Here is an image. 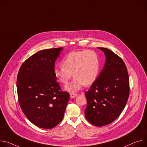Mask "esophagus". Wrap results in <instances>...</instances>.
<instances>
[{
    "label": "esophagus",
    "mask_w": 147,
    "mask_h": 147,
    "mask_svg": "<svg viewBox=\"0 0 147 147\" xmlns=\"http://www.w3.org/2000/svg\"><path fill=\"white\" fill-rule=\"evenodd\" d=\"M70 96L71 98H74L77 96V94H76V93H74V92H70Z\"/></svg>",
    "instance_id": "34e87169"
}]
</instances>
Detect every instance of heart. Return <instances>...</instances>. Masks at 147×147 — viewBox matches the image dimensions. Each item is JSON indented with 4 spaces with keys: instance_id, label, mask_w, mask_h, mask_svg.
Segmentation results:
<instances>
[{
    "instance_id": "1",
    "label": "heart",
    "mask_w": 147,
    "mask_h": 147,
    "mask_svg": "<svg viewBox=\"0 0 147 147\" xmlns=\"http://www.w3.org/2000/svg\"><path fill=\"white\" fill-rule=\"evenodd\" d=\"M61 64L55 68L54 74L64 85L68 83L73 75V81L65 87V90L70 92L79 90L84 84H92L96 80L100 69L98 55L90 50L70 52L63 59Z\"/></svg>"
}]
</instances>
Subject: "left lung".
Returning <instances> with one entry per match:
<instances>
[{
    "label": "left lung",
    "instance_id": "obj_1",
    "mask_svg": "<svg viewBox=\"0 0 147 147\" xmlns=\"http://www.w3.org/2000/svg\"><path fill=\"white\" fill-rule=\"evenodd\" d=\"M106 57L96 80L85 92V117L91 124L102 127L113 123L120 115L129 94V81L125 64L110 49L98 47Z\"/></svg>",
    "mask_w": 147,
    "mask_h": 147
}]
</instances>
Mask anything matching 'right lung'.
<instances>
[{
  "label": "right lung",
  "instance_id": "add662e5",
  "mask_svg": "<svg viewBox=\"0 0 147 147\" xmlns=\"http://www.w3.org/2000/svg\"><path fill=\"white\" fill-rule=\"evenodd\" d=\"M62 49L36 53L23 63L18 74L20 108L31 123L42 128H53L61 121L70 98L54 74L55 62Z\"/></svg>",
  "mask_w": 147,
  "mask_h": 147
}]
</instances>
